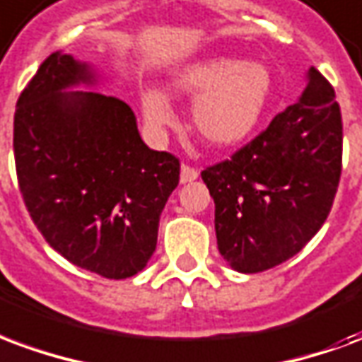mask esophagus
Listing matches in <instances>:
<instances>
[{
  "label": "esophagus",
  "mask_w": 362,
  "mask_h": 362,
  "mask_svg": "<svg viewBox=\"0 0 362 362\" xmlns=\"http://www.w3.org/2000/svg\"><path fill=\"white\" fill-rule=\"evenodd\" d=\"M197 176H199V170H197V168L189 167V165H182V168H180L182 184H186V182H194Z\"/></svg>",
  "instance_id": "obj_1"
}]
</instances>
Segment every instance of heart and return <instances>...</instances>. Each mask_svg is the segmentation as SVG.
I'll return each mask as SVG.
<instances>
[{"mask_svg": "<svg viewBox=\"0 0 362 362\" xmlns=\"http://www.w3.org/2000/svg\"><path fill=\"white\" fill-rule=\"evenodd\" d=\"M270 88L272 80L263 65L230 57L189 65L174 80L176 92L195 98L192 124L213 147H234L247 140L267 109ZM141 105L149 124L173 122L170 103L160 92H144Z\"/></svg>", "mask_w": 362, "mask_h": 362, "instance_id": "b5f03b06", "label": "heart"}]
</instances>
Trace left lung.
<instances>
[{
	"label": "left lung",
	"instance_id": "obj_1",
	"mask_svg": "<svg viewBox=\"0 0 362 362\" xmlns=\"http://www.w3.org/2000/svg\"><path fill=\"white\" fill-rule=\"evenodd\" d=\"M341 146L336 92L313 66L293 105L230 159L203 168L218 251L232 269L263 272L310 242L338 192Z\"/></svg>",
	"mask_w": 362,
	"mask_h": 362
}]
</instances>
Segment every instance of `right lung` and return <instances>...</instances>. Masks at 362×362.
I'll list each match as a JSON object with an SVG mask.
<instances>
[{
    "label": "right lung",
    "mask_w": 362,
    "mask_h": 362,
    "mask_svg": "<svg viewBox=\"0 0 362 362\" xmlns=\"http://www.w3.org/2000/svg\"><path fill=\"white\" fill-rule=\"evenodd\" d=\"M88 66L52 53L21 93L13 149L18 188L45 242L99 276L138 274L153 255L159 216L180 160L144 144L130 105L98 92Z\"/></svg>",
    "instance_id": "add662e5"
}]
</instances>
